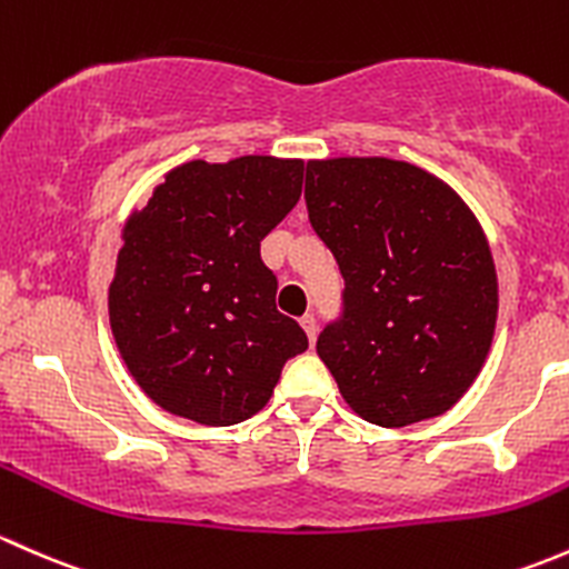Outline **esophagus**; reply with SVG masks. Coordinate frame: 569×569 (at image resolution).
<instances>
[{"instance_id":"1","label":"esophagus","mask_w":569,"mask_h":569,"mask_svg":"<svg viewBox=\"0 0 569 569\" xmlns=\"http://www.w3.org/2000/svg\"><path fill=\"white\" fill-rule=\"evenodd\" d=\"M301 326H303V331H307L309 342L315 345V339H318V318H315V315H303Z\"/></svg>"}]
</instances>
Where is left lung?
Returning a JSON list of instances; mask_svg holds the SVG:
<instances>
[{
  "instance_id": "8db88e82",
  "label": "left lung",
  "mask_w": 569,
  "mask_h": 569,
  "mask_svg": "<svg viewBox=\"0 0 569 569\" xmlns=\"http://www.w3.org/2000/svg\"><path fill=\"white\" fill-rule=\"evenodd\" d=\"M309 221L345 279L318 356L345 402L380 427L455 406L493 342L499 284L466 202L391 158L307 163Z\"/></svg>"
}]
</instances>
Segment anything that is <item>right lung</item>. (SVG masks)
I'll return each instance as SVG.
<instances>
[{
    "mask_svg": "<svg viewBox=\"0 0 569 569\" xmlns=\"http://www.w3.org/2000/svg\"><path fill=\"white\" fill-rule=\"evenodd\" d=\"M303 161H189L128 219L109 323L128 372L163 411L210 427L262 411L309 348L277 309L260 241L296 208Z\"/></svg>",
    "mask_w": 569,
    "mask_h": 569,
    "instance_id": "right-lung-1",
    "label": "right lung"
}]
</instances>
